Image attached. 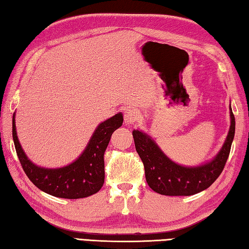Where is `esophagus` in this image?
Here are the masks:
<instances>
[{"label": "esophagus", "mask_w": 249, "mask_h": 249, "mask_svg": "<svg viewBox=\"0 0 249 249\" xmlns=\"http://www.w3.org/2000/svg\"><path fill=\"white\" fill-rule=\"evenodd\" d=\"M140 119V112L136 108H128L124 114V122L127 125H132L136 123L137 120Z\"/></svg>", "instance_id": "1"}]
</instances>
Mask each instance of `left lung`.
Returning a JSON list of instances; mask_svg holds the SVG:
<instances>
[{
	"instance_id": "8db88e82",
	"label": "left lung",
	"mask_w": 249,
	"mask_h": 249,
	"mask_svg": "<svg viewBox=\"0 0 249 249\" xmlns=\"http://www.w3.org/2000/svg\"><path fill=\"white\" fill-rule=\"evenodd\" d=\"M231 126L224 145L211 161L196 167H184L172 161L154 140L142 130L134 129L136 151L145 168L146 181L162 196H192L208 189L222 174L229 158L235 135V117L230 108Z\"/></svg>"
}]
</instances>
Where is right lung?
Segmentation results:
<instances>
[{
	"mask_svg": "<svg viewBox=\"0 0 249 249\" xmlns=\"http://www.w3.org/2000/svg\"><path fill=\"white\" fill-rule=\"evenodd\" d=\"M123 124V115L117 113L101 123L80 157L70 165L48 169L36 166L25 155L20 146L13 114V141L25 174L28 179L50 196L64 199H81L98 192L104 183V153L113 132Z\"/></svg>",
	"mask_w": 249,
	"mask_h": 249,
	"instance_id": "obj_1",
	"label": "right lung"
}]
</instances>
